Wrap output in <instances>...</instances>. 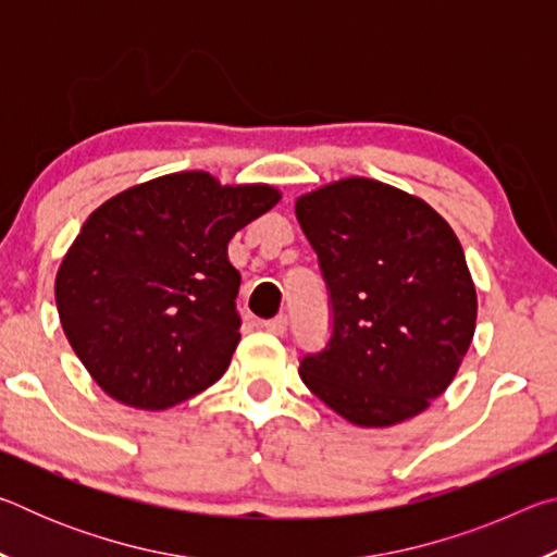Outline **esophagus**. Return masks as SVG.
<instances>
[{
	"instance_id": "1",
	"label": "esophagus",
	"mask_w": 557,
	"mask_h": 557,
	"mask_svg": "<svg viewBox=\"0 0 557 557\" xmlns=\"http://www.w3.org/2000/svg\"><path fill=\"white\" fill-rule=\"evenodd\" d=\"M265 332H270V334H275V336H282L287 332V314H277L275 319H268L265 324Z\"/></svg>"
}]
</instances>
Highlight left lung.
<instances>
[{
  "label": "left lung",
  "instance_id": "8db88e82",
  "mask_svg": "<svg viewBox=\"0 0 557 557\" xmlns=\"http://www.w3.org/2000/svg\"><path fill=\"white\" fill-rule=\"evenodd\" d=\"M332 299V338L299 375L358 428H391L447 391L476 326L465 250L418 196L348 176L295 203Z\"/></svg>",
  "mask_w": 557,
  "mask_h": 557
}]
</instances>
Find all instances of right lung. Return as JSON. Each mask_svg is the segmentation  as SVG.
Instances as JSON below:
<instances>
[{
  "label": "right lung",
  "instance_id": "add662e5",
  "mask_svg": "<svg viewBox=\"0 0 557 557\" xmlns=\"http://www.w3.org/2000/svg\"><path fill=\"white\" fill-rule=\"evenodd\" d=\"M277 201L275 186L178 172L88 215L55 275V307L110 398L166 410L221 379L240 342L228 240Z\"/></svg>",
  "mask_w": 557,
  "mask_h": 557
}]
</instances>
